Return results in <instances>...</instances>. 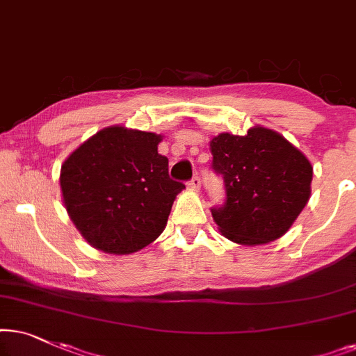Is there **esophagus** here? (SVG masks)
Returning a JSON list of instances; mask_svg holds the SVG:
<instances>
[{
    "instance_id": "esophagus-1",
    "label": "esophagus",
    "mask_w": 356,
    "mask_h": 356,
    "mask_svg": "<svg viewBox=\"0 0 356 356\" xmlns=\"http://www.w3.org/2000/svg\"><path fill=\"white\" fill-rule=\"evenodd\" d=\"M188 186H191L192 188H198V187L202 186V179L198 177V175L195 174V175H193V177L191 179V181H188Z\"/></svg>"
}]
</instances>
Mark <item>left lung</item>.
<instances>
[{"mask_svg":"<svg viewBox=\"0 0 356 356\" xmlns=\"http://www.w3.org/2000/svg\"><path fill=\"white\" fill-rule=\"evenodd\" d=\"M211 169L225 181V202L211 215L227 239L265 244L290 229L311 195L312 165L280 134L255 127L210 143Z\"/></svg>","mask_w":356,"mask_h":356,"instance_id":"1","label":"left lung"}]
</instances>
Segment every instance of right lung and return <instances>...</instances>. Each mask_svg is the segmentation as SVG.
Masks as SVG:
<instances>
[{"instance_id":"right-lung-1","label":"right lung","mask_w":356,"mask_h":356,"mask_svg":"<svg viewBox=\"0 0 356 356\" xmlns=\"http://www.w3.org/2000/svg\"><path fill=\"white\" fill-rule=\"evenodd\" d=\"M159 135L111 127L70 154L60 186L66 211L89 244L131 254L163 233L184 184L169 177Z\"/></svg>"}]
</instances>
